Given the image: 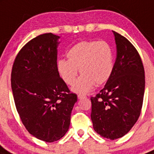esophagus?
<instances>
[{
    "instance_id": "34e87169",
    "label": "esophagus",
    "mask_w": 154,
    "mask_h": 154,
    "mask_svg": "<svg viewBox=\"0 0 154 154\" xmlns=\"http://www.w3.org/2000/svg\"><path fill=\"white\" fill-rule=\"evenodd\" d=\"M85 97H86V95H84V94H81V93L78 94L79 99H82V98H85Z\"/></svg>"
}]
</instances>
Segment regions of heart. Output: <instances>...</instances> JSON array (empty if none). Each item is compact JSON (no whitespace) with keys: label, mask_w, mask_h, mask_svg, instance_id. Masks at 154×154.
Masks as SVG:
<instances>
[{"label":"heart","mask_w":154,"mask_h":154,"mask_svg":"<svg viewBox=\"0 0 154 154\" xmlns=\"http://www.w3.org/2000/svg\"><path fill=\"white\" fill-rule=\"evenodd\" d=\"M67 57L58 60L57 71L65 83L72 85L79 69L82 75L72 88L76 93H88L95 84L107 82L114 70V51L106 41L79 42L68 50Z\"/></svg>","instance_id":"obj_1"}]
</instances>
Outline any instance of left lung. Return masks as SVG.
Wrapping results in <instances>:
<instances>
[{
	"label": "left lung",
	"mask_w": 154,
	"mask_h": 154,
	"mask_svg": "<svg viewBox=\"0 0 154 154\" xmlns=\"http://www.w3.org/2000/svg\"><path fill=\"white\" fill-rule=\"evenodd\" d=\"M117 48L114 70L103 89L91 97L93 128L102 137L124 136L137 122L145 90L141 57L132 43L113 31Z\"/></svg>",
	"instance_id": "8db88e82"
}]
</instances>
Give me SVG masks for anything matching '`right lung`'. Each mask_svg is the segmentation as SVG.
Instances as JSON below:
<instances>
[{"instance_id": "obj_1", "label": "right lung", "mask_w": 154, "mask_h": 154, "mask_svg": "<svg viewBox=\"0 0 154 154\" xmlns=\"http://www.w3.org/2000/svg\"><path fill=\"white\" fill-rule=\"evenodd\" d=\"M59 38L50 32L31 39L18 52L11 71V89L21 121L31 135L47 143L68 132L77 101L57 71Z\"/></svg>"}]
</instances>
